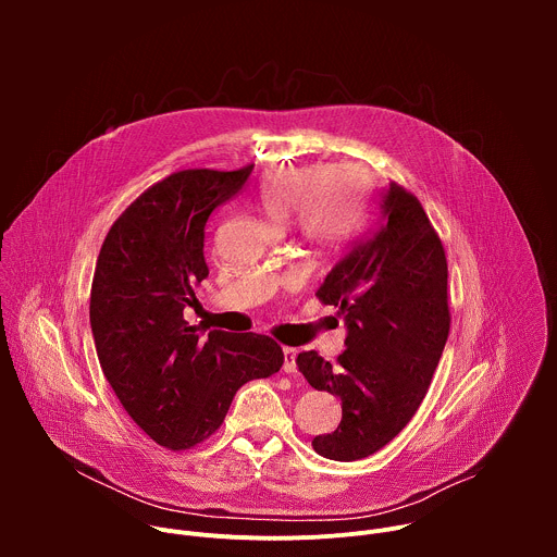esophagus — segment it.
Masks as SVG:
<instances>
[{"label":"esophagus","mask_w":557,"mask_h":557,"mask_svg":"<svg viewBox=\"0 0 557 557\" xmlns=\"http://www.w3.org/2000/svg\"><path fill=\"white\" fill-rule=\"evenodd\" d=\"M282 352H284V366H282V368H284V372H288V374H290V372H295V370H297V363H295V359H297V350H295V348H290V346H284V350H282Z\"/></svg>","instance_id":"34e87169"}]
</instances>
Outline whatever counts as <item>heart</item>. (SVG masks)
Instances as JSON below:
<instances>
[{
    "mask_svg": "<svg viewBox=\"0 0 557 557\" xmlns=\"http://www.w3.org/2000/svg\"><path fill=\"white\" fill-rule=\"evenodd\" d=\"M262 211L286 222L295 215V226L306 243L335 247L355 231L361 211V181L350 170L275 168L267 172L258 187Z\"/></svg>",
    "mask_w": 557,
    "mask_h": 557,
    "instance_id": "obj_1",
    "label": "heart"
}]
</instances>
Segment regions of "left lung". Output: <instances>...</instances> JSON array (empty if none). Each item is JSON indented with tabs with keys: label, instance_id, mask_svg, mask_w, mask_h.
<instances>
[{
	"label": "left lung",
	"instance_id": "8db88e82",
	"mask_svg": "<svg viewBox=\"0 0 557 557\" xmlns=\"http://www.w3.org/2000/svg\"><path fill=\"white\" fill-rule=\"evenodd\" d=\"M374 226L317 290L339 306L348 337L337 366L314 350L297 368L314 389L342 399V423L312 438L333 460H359L387 445L417 414L449 335L447 258L419 198L399 183L379 194Z\"/></svg>",
	"mask_w": 557,
	"mask_h": 557
}]
</instances>
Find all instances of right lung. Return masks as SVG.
Wrapping results in <instances>:
<instances>
[{"mask_svg": "<svg viewBox=\"0 0 557 557\" xmlns=\"http://www.w3.org/2000/svg\"><path fill=\"white\" fill-rule=\"evenodd\" d=\"M251 172L183 170L151 185L114 220L97 260L90 326L99 363L134 423L172 451L215 434L235 392L284 363L267 335L211 331L202 339L183 317L209 275L207 220Z\"/></svg>", "mask_w": 557, "mask_h": 557, "instance_id": "obj_1", "label": "right lung"}]
</instances>
